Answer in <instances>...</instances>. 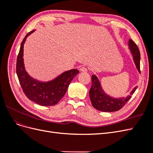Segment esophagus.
Segmentation results:
<instances>
[{"label":"esophagus","instance_id":"34e87169","mask_svg":"<svg viewBox=\"0 0 153 153\" xmlns=\"http://www.w3.org/2000/svg\"><path fill=\"white\" fill-rule=\"evenodd\" d=\"M80 71H82V72H87V69L85 68V67H81L80 68Z\"/></svg>","mask_w":153,"mask_h":153}]
</instances>
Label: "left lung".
I'll use <instances>...</instances> for the list:
<instances>
[{
    "mask_svg": "<svg viewBox=\"0 0 153 153\" xmlns=\"http://www.w3.org/2000/svg\"><path fill=\"white\" fill-rule=\"evenodd\" d=\"M128 46L133 54L134 62L135 63L138 71L140 72V53L139 49L132 39L129 40ZM137 89V86L134 88L131 92L130 95L128 96L126 98H113L106 94L103 92L97 76L92 75V85L89 91V97L92 106L96 109L103 112H115L123 107L131 98V95L135 92Z\"/></svg>",
    "mask_w": 153,
    "mask_h": 153,
    "instance_id": "left-lung-1",
    "label": "left lung"
}]
</instances>
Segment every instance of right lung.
<instances>
[{
	"instance_id": "obj_1",
	"label": "right lung",
	"mask_w": 153,
	"mask_h": 153,
	"mask_svg": "<svg viewBox=\"0 0 153 153\" xmlns=\"http://www.w3.org/2000/svg\"><path fill=\"white\" fill-rule=\"evenodd\" d=\"M34 31L29 32L21 43L16 60V74L23 91L30 100L41 106L55 105L66 94L69 84L79 71L75 69H71L48 82H41L31 78L25 71L23 54L26 38Z\"/></svg>"
}]
</instances>
